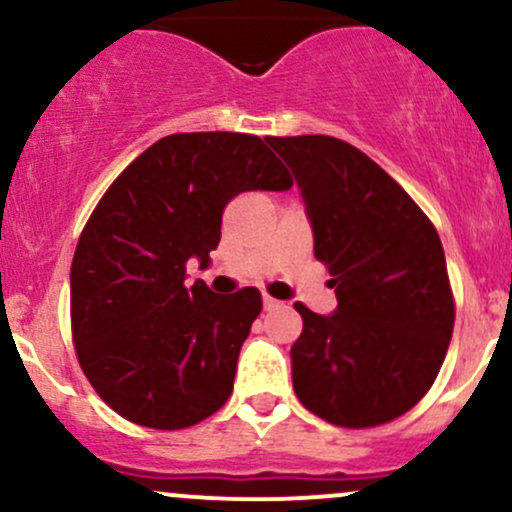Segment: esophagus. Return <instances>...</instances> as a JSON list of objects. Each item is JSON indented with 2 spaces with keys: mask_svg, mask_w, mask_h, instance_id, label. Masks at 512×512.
I'll use <instances>...</instances> for the list:
<instances>
[{
  "mask_svg": "<svg viewBox=\"0 0 512 512\" xmlns=\"http://www.w3.org/2000/svg\"><path fill=\"white\" fill-rule=\"evenodd\" d=\"M262 303H264V310H274V308H279V301H276V298H272V296H264V298H262Z\"/></svg>",
  "mask_w": 512,
  "mask_h": 512,
  "instance_id": "obj_1",
  "label": "esophagus"
}]
</instances>
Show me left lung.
Masks as SVG:
<instances>
[{
  "mask_svg": "<svg viewBox=\"0 0 512 512\" xmlns=\"http://www.w3.org/2000/svg\"><path fill=\"white\" fill-rule=\"evenodd\" d=\"M308 209L315 257L337 310L303 303L291 346L293 390L342 428L383 426L431 390L448 354L455 298L431 219L373 158L325 134L267 137Z\"/></svg>",
  "mask_w": 512,
  "mask_h": 512,
  "instance_id": "1",
  "label": "left lung"
}]
</instances>
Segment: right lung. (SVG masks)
<instances>
[{
	"label": "right lung",
	"instance_id": "add662e5",
	"mask_svg": "<svg viewBox=\"0 0 512 512\" xmlns=\"http://www.w3.org/2000/svg\"><path fill=\"white\" fill-rule=\"evenodd\" d=\"M291 185L255 134L182 132L105 190L72 260V339L88 383L122 419L178 431L226 404L262 296L187 289V260L207 267L233 197Z\"/></svg>",
	"mask_w": 512,
	"mask_h": 512
}]
</instances>
